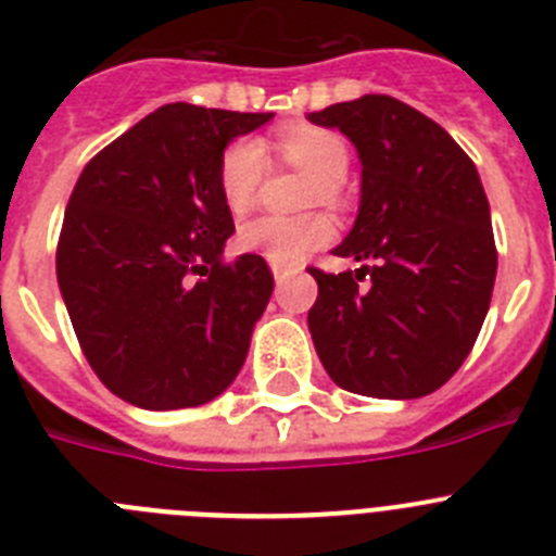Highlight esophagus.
<instances>
[{
  "mask_svg": "<svg viewBox=\"0 0 556 556\" xmlns=\"http://www.w3.org/2000/svg\"><path fill=\"white\" fill-rule=\"evenodd\" d=\"M273 275H275V283H278V287H283V283H287V278H289L287 269H281V267H275Z\"/></svg>",
  "mask_w": 556,
  "mask_h": 556,
  "instance_id": "esophagus-1",
  "label": "esophagus"
}]
</instances>
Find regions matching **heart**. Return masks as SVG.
I'll return each instance as SVG.
<instances>
[{
  "label": "heart",
  "mask_w": 556,
  "mask_h": 556,
  "mask_svg": "<svg viewBox=\"0 0 556 556\" xmlns=\"http://www.w3.org/2000/svg\"><path fill=\"white\" fill-rule=\"evenodd\" d=\"M281 152L294 166L314 172L323 180L317 186V198L333 200L337 186L345 180L348 144L326 127H289L281 132ZM264 147L255 139L233 141L219 161V191L230 214H244L255 205L264 178ZM333 223L323 214L306 217H255L239 228V244L248 253L264 255L273 267L292 269L306 258L312 250L323 248L333 239Z\"/></svg>",
  "instance_id": "heart-1"
}]
</instances>
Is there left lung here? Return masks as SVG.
<instances>
[{
    "instance_id": "1",
    "label": "left lung",
    "mask_w": 556,
    "mask_h": 556,
    "mask_svg": "<svg viewBox=\"0 0 556 556\" xmlns=\"http://www.w3.org/2000/svg\"><path fill=\"white\" fill-rule=\"evenodd\" d=\"M308 122L345 132L362 161L356 223L333 253L365 264L308 269L320 289L308 312L317 356L356 395H429L459 370L493 298L498 253L479 172L395 97L337 102Z\"/></svg>"
}]
</instances>
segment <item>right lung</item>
<instances>
[{
    "mask_svg": "<svg viewBox=\"0 0 556 556\" xmlns=\"http://www.w3.org/2000/svg\"><path fill=\"white\" fill-rule=\"evenodd\" d=\"M269 119L172 102L83 169L58 242V287L88 365L127 404L203 406L242 370L275 283L262 255L223 262L233 217L219 161Z\"/></svg>",
    "mask_w": 556,
    "mask_h": 556,
    "instance_id": "add662e5",
    "label": "right lung"
}]
</instances>
